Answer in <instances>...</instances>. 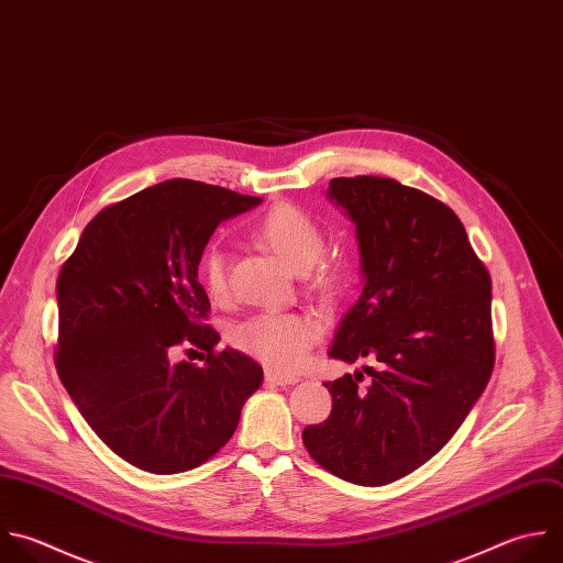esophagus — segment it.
Wrapping results in <instances>:
<instances>
[{
	"instance_id": "obj_1",
	"label": "esophagus",
	"mask_w": 563,
	"mask_h": 563,
	"mask_svg": "<svg viewBox=\"0 0 563 563\" xmlns=\"http://www.w3.org/2000/svg\"><path fill=\"white\" fill-rule=\"evenodd\" d=\"M266 383L271 385H279V387H286V385H295L299 383L297 376H286V374H279V372H273V369H266Z\"/></svg>"
}]
</instances>
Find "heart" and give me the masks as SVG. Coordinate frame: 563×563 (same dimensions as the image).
Returning <instances> with one entry per match:
<instances>
[{
	"label": "heart",
	"mask_w": 563,
	"mask_h": 563,
	"mask_svg": "<svg viewBox=\"0 0 563 563\" xmlns=\"http://www.w3.org/2000/svg\"><path fill=\"white\" fill-rule=\"evenodd\" d=\"M253 240L273 251L286 266L308 273L317 288H332L336 273L332 264L317 262L323 249L319 227L297 207H273L253 229ZM200 277L213 299L227 297V260L220 249H209L200 262ZM321 323L301 312H257L231 330V341L242 352L282 372L297 369L308 347L319 339Z\"/></svg>",
	"instance_id": "heart-1"
}]
</instances>
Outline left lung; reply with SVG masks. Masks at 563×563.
<instances>
[{"label": "left lung", "instance_id": "obj_1", "mask_svg": "<svg viewBox=\"0 0 563 563\" xmlns=\"http://www.w3.org/2000/svg\"><path fill=\"white\" fill-rule=\"evenodd\" d=\"M328 198L356 227L363 292L341 319L330 356L361 372L323 383L325 422L301 433L336 477L383 486L433 457L482 396L495 361L490 277L457 216L391 178H334Z\"/></svg>", "mask_w": 563, "mask_h": 563}]
</instances>
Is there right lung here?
I'll return each instance as SVG.
<instances>
[{"label":"right lung","instance_id":"obj_1","mask_svg":"<svg viewBox=\"0 0 563 563\" xmlns=\"http://www.w3.org/2000/svg\"><path fill=\"white\" fill-rule=\"evenodd\" d=\"M257 205L196 180L154 185L103 209L59 273V378L97 435L143 471L207 462L264 380L246 354L216 352L198 282L218 224ZM185 340L208 352L200 368L170 361Z\"/></svg>","mask_w":563,"mask_h":563}]
</instances>
